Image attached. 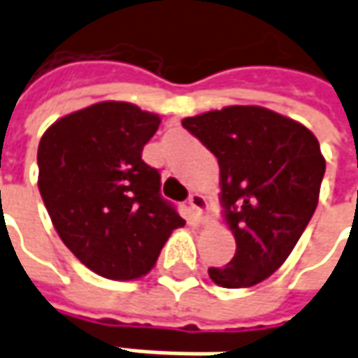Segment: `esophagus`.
Wrapping results in <instances>:
<instances>
[{
	"instance_id": "34e87169",
	"label": "esophagus",
	"mask_w": 358,
	"mask_h": 358,
	"mask_svg": "<svg viewBox=\"0 0 358 358\" xmlns=\"http://www.w3.org/2000/svg\"><path fill=\"white\" fill-rule=\"evenodd\" d=\"M188 203H190V210L194 217L198 220V222H206L208 217H206V210H208V202H206V198H203L202 194H192L190 198H188Z\"/></svg>"
}]
</instances>
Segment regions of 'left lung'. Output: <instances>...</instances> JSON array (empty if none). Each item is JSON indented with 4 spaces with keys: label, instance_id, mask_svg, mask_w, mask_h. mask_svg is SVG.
<instances>
[{
    "label": "left lung",
    "instance_id": "1",
    "mask_svg": "<svg viewBox=\"0 0 358 358\" xmlns=\"http://www.w3.org/2000/svg\"><path fill=\"white\" fill-rule=\"evenodd\" d=\"M220 164V202L236 255L210 267L228 289L252 287L289 257L313 216L325 174L307 127L264 106L234 105L182 120Z\"/></svg>",
    "mask_w": 358,
    "mask_h": 358
}]
</instances>
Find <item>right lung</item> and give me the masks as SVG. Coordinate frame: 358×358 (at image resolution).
<instances>
[{
  "mask_svg": "<svg viewBox=\"0 0 358 358\" xmlns=\"http://www.w3.org/2000/svg\"><path fill=\"white\" fill-rule=\"evenodd\" d=\"M160 117L103 101L55 120L37 150L39 192L59 238L96 275H146L186 222L160 196V174L142 160Z\"/></svg>",
  "mask_w": 358,
  "mask_h": 358,
  "instance_id": "right-lung-1",
  "label": "right lung"
}]
</instances>
